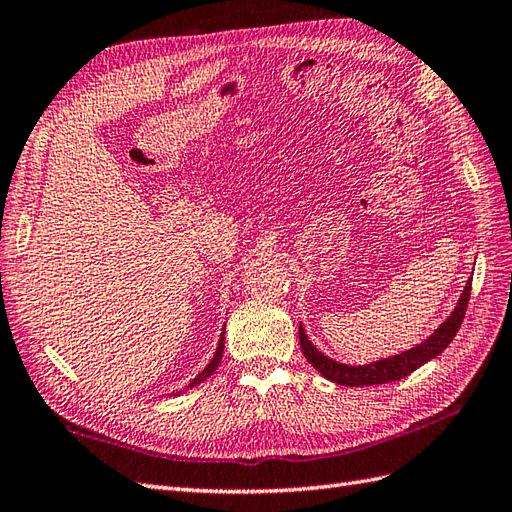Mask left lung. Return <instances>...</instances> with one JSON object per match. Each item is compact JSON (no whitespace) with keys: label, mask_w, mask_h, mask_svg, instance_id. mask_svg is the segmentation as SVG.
I'll list each match as a JSON object with an SVG mask.
<instances>
[{"label":"left lung","mask_w":512,"mask_h":512,"mask_svg":"<svg viewBox=\"0 0 512 512\" xmlns=\"http://www.w3.org/2000/svg\"><path fill=\"white\" fill-rule=\"evenodd\" d=\"M469 295H471V280L467 282L463 295H460L456 308L452 310V315L447 317L439 328H436L426 341L410 347V350L389 356V358H380L376 363L369 365H343L336 363V360L328 358L323 352H319L317 347L308 341V336L299 323V345H302V352L306 360L313 365L323 378H328L330 382L343 384V386H373V384H386V382H395L410 376L415 369L421 365H426L428 360L439 356L447 345L454 341V336L460 328V323L465 319V310L469 304Z\"/></svg>","instance_id":"1"}]
</instances>
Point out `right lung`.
Listing matches in <instances>:
<instances>
[{
  "label": "right lung",
  "instance_id": "obj_1",
  "mask_svg": "<svg viewBox=\"0 0 512 512\" xmlns=\"http://www.w3.org/2000/svg\"><path fill=\"white\" fill-rule=\"evenodd\" d=\"M223 330H226V328H223ZM223 334H226V332H221V336H219V345H217V352H215L213 360H210V363L204 367V371H202V373H197V376L189 382V386H186V389H193V386L202 384L206 378L213 376V371L219 367V363H221V356H223V341H226V336H223ZM173 395H178V393H173Z\"/></svg>",
  "mask_w": 512,
  "mask_h": 512
}]
</instances>
